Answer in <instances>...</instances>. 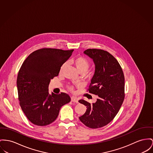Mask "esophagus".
<instances>
[{
    "label": "esophagus",
    "mask_w": 153,
    "mask_h": 153,
    "mask_svg": "<svg viewBox=\"0 0 153 153\" xmlns=\"http://www.w3.org/2000/svg\"><path fill=\"white\" fill-rule=\"evenodd\" d=\"M71 100L72 102H78V100L77 98L75 97H74V96L71 97Z\"/></svg>",
    "instance_id": "esophagus-1"
}]
</instances>
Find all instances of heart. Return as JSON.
Listing matches in <instances>:
<instances>
[{
	"label": "heart",
	"instance_id": "b5f03b06",
	"mask_svg": "<svg viewBox=\"0 0 153 153\" xmlns=\"http://www.w3.org/2000/svg\"><path fill=\"white\" fill-rule=\"evenodd\" d=\"M72 64L75 66L77 71L79 72L80 74H85L88 71L89 67H90V63L88 60L83 57H78L73 60H72ZM66 67V63L63 64L61 65L60 68V72L64 71Z\"/></svg>",
	"mask_w": 153,
	"mask_h": 153
}]
</instances>
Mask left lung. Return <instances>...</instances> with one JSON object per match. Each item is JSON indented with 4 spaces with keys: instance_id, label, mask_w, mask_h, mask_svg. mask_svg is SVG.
I'll use <instances>...</instances> for the list:
<instances>
[{
    "instance_id": "8db88e82",
    "label": "left lung",
    "mask_w": 153,
    "mask_h": 153,
    "mask_svg": "<svg viewBox=\"0 0 153 153\" xmlns=\"http://www.w3.org/2000/svg\"><path fill=\"white\" fill-rule=\"evenodd\" d=\"M83 53L95 64L88 91L99 98L93 104L79 100L87 108L79 118L86 126L96 129L109 123L119 111L125 98V78L120 64L108 51L89 49Z\"/></svg>"
}]
</instances>
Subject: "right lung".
<instances>
[{"mask_svg": "<svg viewBox=\"0 0 153 153\" xmlns=\"http://www.w3.org/2000/svg\"><path fill=\"white\" fill-rule=\"evenodd\" d=\"M73 51L43 48L32 52L22 63L17 79L19 100L22 111L33 124H51L57 118L61 107L71 101L65 93L50 94L48 88Z\"/></svg>", "mask_w": 153, "mask_h": 153, "instance_id": "1", "label": "right lung"}]
</instances>
